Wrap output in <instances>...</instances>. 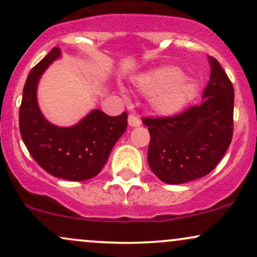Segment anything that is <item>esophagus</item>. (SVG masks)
<instances>
[{"label":"esophagus","instance_id":"obj_1","mask_svg":"<svg viewBox=\"0 0 257 257\" xmlns=\"http://www.w3.org/2000/svg\"><path fill=\"white\" fill-rule=\"evenodd\" d=\"M128 123L131 126H139L141 124V120L139 119V117L137 116V114L131 113L128 117Z\"/></svg>","mask_w":257,"mask_h":257}]
</instances>
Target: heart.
Here are the masks:
<instances>
[{"instance_id": "1", "label": "heart", "mask_w": 257, "mask_h": 257, "mask_svg": "<svg viewBox=\"0 0 257 257\" xmlns=\"http://www.w3.org/2000/svg\"><path fill=\"white\" fill-rule=\"evenodd\" d=\"M178 67H163L139 78V90L151 96V107L162 116L179 113L192 101L197 89Z\"/></svg>"}]
</instances>
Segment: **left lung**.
I'll use <instances>...</instances> for the list:
<instances>
[{"instance_id": "left-lung-1", "label": "left lung", "mask_w": 257, "mask_h": 257, "mask_svg": "<svg viewBox=\"0 0 257 257\" xmlns=\"http://www.w3.org/2000/svg\"><path fill=\"white\" fill-rule=\"evenodd\" d=\"M203 102L168 117H144L151 140L147 162L159 180L185 184L208 175L223 157L233 135L234 89L216 59Z\"/></svg>"}]
</instances>
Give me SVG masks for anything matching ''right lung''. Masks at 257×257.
Wrapping results in <instances>:
<instances>
[{
	"label": "right lung",
	"instance_id": "add662e5",
	"mask_svg": "<svg viewBox=\"0 0 257 257\" xmlns=\"http://www.w3.org/2000/svg\"><path fill=\"white\" fill-rule=\"evenodd\" d=\"M59 57L60 51L53 48L26 78L19 108L20 135L32 158L47 173L69 181H83L101 172L114 144L125 132L128 114L112 117L93 110L70 128L51 124L38 108L36 89L41 75Z\"/></svg>",
	"mask_w": 257,
	"mask_h": 257
}]
</instances>
